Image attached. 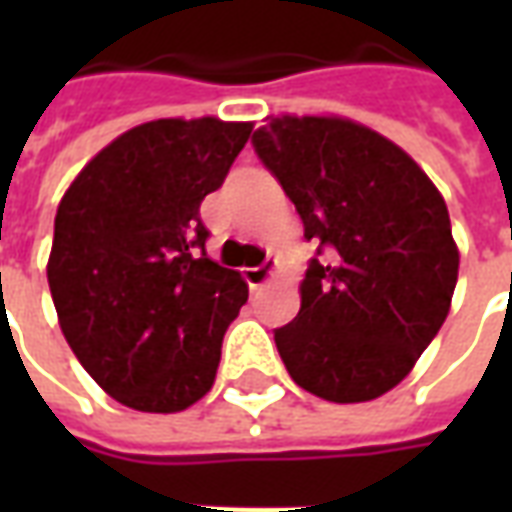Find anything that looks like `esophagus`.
<instances>
[{
    "mask_svg": "<svg viewBox=\"0 0 512 512\" xmlns=\"http://www.w3.org/2000/svg\"><path fill=\"white\" fill-rule=\"evenodd\" d=\"M244 279H246V285L252 290H260L266 282H271L274 279V266H249L244 268Z\"/></svg>",
    "mask_w": 512,
    "mask_h": 512,
    "instance_id": "34e87169",
    "label": "esophagus"
}]
</instances>
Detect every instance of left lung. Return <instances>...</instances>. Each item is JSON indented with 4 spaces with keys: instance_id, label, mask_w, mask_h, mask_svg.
Listing matches in <instances>:
<instances>
[{
    "instance_id": "left-lung-1",
    "label": "left lung",
    "mask_w": 512,
    "mask_h": 512,
    "mask_svg": "<svg viewBox=\"0 0 512 512\" xmlns=\"http://www.w3.org/2000/svg\"><path fill=\"white\" fill-rule=\"evenodd\" d=\"M252 145L318 244L299 315L274 329L290 378L332 403L381 397L450 312L458 246L444 197L406 150L343 117H268Z\"/></svg>"
}]
</instances>
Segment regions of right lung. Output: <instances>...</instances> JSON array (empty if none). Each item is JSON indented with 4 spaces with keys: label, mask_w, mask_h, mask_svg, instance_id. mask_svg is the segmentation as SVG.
<instances>
[{
    "label": "right lung",
    "mask_w": 512,
    "mask_h": 512,
    "mask_svg": "<svg viewBox=\"0 0 512 512\" xmlns=\"http://www.w3.org/2000/svg\"><path fill=\"white\" fill-rule=\"evenodd\" d=\"M249 134L252 123L216 117L142 123L62 197L46 266L51 299L76 359L123 406L175 414L213 386L249 288L205 255L200 202Z\"/></svg>",
    "instance_id": "1"
}]
</instances>
